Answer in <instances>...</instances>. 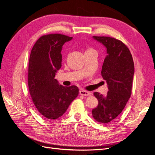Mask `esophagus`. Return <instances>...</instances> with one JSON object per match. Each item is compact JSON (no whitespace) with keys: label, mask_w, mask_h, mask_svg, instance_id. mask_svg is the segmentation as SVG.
Listing matches in <instances>:
<instances>
[{"label":"esophagus","mask_w":155,"mask_h":155,"mask_svg":"<svg viewBox=\"0 0 155 155\" xmlns=\"http://www.w3.org/2000/svg\"><path fill=\"white\" fill-rule=\"evenodd\" d=\"M79 94L82 96H89V94H91V93L89 91H85V90H81L79 91Z\"/></svg>","instance_id":"obj_1"}]
</instances>
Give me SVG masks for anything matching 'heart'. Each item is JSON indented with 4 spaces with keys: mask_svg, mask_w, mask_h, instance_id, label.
Listing matches in <instances>:
<instances>
[{
    "mask_svg": "<svg viewBox=\"0 0 155 155\" xmlns=\"http://www.w3.org/2000/svg\"><path fill=\"white\" fill-rule=\"evenodd\" d=\"M93 50V49L91 48H87L86 49V50H85V52H86V51H90V50Z\"/></svg>",
    "mask_w": 155,
    "mask_h": 155,
    "instance_id": "obj_1",
    "label": "heart"
}]
</instances>
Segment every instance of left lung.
<instances>
[{
  "label": "left lung",
  "instance_id": "obj_1",
  "mask_svg": "<svg viewBox=\"0 0 155 155\" xmlns=\"http://www.w3.org/2000/svg\"><path fill=\"white\" fill-rule=\"evenodd\" d=\"M93 38L107 48L101 76L107 82L108 91L105 96L94 93L98 105L92 110L96 121L105 124L121 113L130 98L134 63L129 48L121 41L108 36H94Z\"/></svg>",
  "mask_w": 155,
  "mask_h": 155
}]
</instances>
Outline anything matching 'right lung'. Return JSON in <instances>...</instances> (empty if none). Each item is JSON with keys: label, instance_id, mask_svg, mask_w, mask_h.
I'll return each instance as SVG.
<instances>
[{"label": "right lung", "instance_id": "obj_1", "mask_svg": "<svg viewBox=\"0 0 155 155\" xmlns=\"http://www.w3.org/2000/svg\"><path fill=\"white\" fill-rule=\"evenodd\" d=\"M72 37L50 34L40 37L32 48L28 68V86L34 106L46 120L61 117L78 94L75 85L65 87L54 78L61 68L62 45Z\"/></svg>", "mask_w": 155, "mask_h": 155}]
</instances>
